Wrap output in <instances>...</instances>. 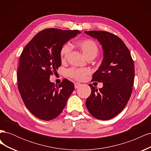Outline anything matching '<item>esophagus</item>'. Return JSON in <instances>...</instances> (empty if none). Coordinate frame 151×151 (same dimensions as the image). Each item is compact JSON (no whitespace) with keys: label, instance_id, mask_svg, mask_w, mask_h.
Masks as SVG:
<instances>
[{"label":"esophagus","instance_id":"esophagus-1","mask_svg":"<svg viewBox=\"0 0 151 151\" xmlns=\"http://www.w3.org/2000/svg\"><path fill=\"white\" fill-rule=\"evenodd\" d=\"M81 86V84H80V83H76L74 84V87H75L76 89L80 88Z\"/></svg>","mask_w":151,"mask_h":151}]
</instances>
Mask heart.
<instances>
[{
    "label": "heart",
    "instance_id": "heart-1",
    "mask_svg": "<svg viewBox=\"0 0 151 151\" xmlns=\"http://www.w3.org/2000/svg\"><path fill=\"white\" fill-rule=\"evenodd\" d=\"M77 47L84 53L88 59H93L97 56L99 52V47L96 42L89 38L82 39L76 42ZM71 51V47L69 44L65 43L60 49V55L61 60L65 62ZM91 70L88 68H72L68 71V75L72 78L77 81H83L86 76L90 74Z\"/></svg>",
    "mask_w": 151,
    "mask_h": 151
}]
</instances>
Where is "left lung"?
I'll return each instance as SVG.
<instances>
[{
	"label": "left lung",
	"instance_id": "obj_1",
	"mask_svg": "<svg viewBox=\"0 0 151 151\" xmlns=\"http://www.w3.org/2000/svg\"><path fill=\"white\" fill-rule=\"evenodd\" d=\"M102 45L103 59L93 76V81L103 83L98 89L91 84L86 107L99 120L111 119L120 113L130 98L134 82V63L124 42L115 35L103 31H85Z\"/></svg>",
	"mask_w": 151,
	"mask_h": 151
}]
</instances>
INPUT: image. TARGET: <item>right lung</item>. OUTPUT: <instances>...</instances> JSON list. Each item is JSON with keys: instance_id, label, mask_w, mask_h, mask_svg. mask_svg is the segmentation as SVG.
<instances>
[{"instance_id": "obj_1", "label": "right lung", "mask_w": 151, "mask_h": 151, "mask_svg": "<svg viewBox=\"0 0 151 151\" xmlns=\"http://www.w3.org/2000/svg\"><path fill=\"white\" fill-rule=\"evenodd\" d=\"M80 33L78 30L45 29L22 50L17 74L18 89L26 108L41 120L57 118L74 90L70 81L63 79L57 86L50 77L61 65L62 47Z\"/></svg>"}]
</instances>
